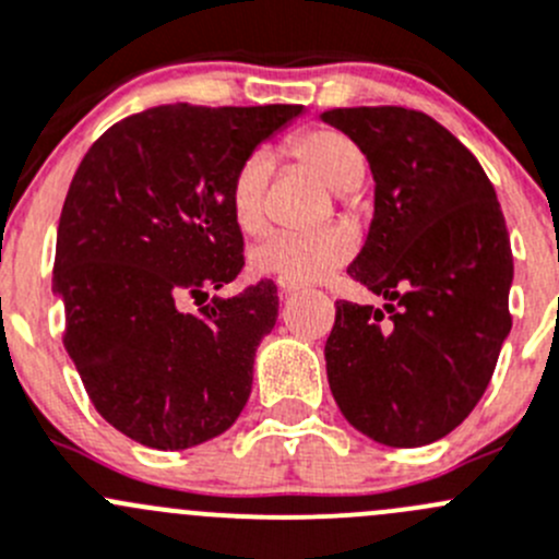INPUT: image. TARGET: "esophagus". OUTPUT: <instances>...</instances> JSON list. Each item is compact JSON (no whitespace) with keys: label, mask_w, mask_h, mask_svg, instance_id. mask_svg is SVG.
Returning a JSON list of instances; mask_svg holds the SVG:
<instances>
[{"label":"esophagus","mask_w":559,"mask_h":559,"mask_svg":"<svg viewBox=\"0 0 559 559\" xmlns=\"http://www.w3.org/2000/svg\"><path fill=\"white\" fill-rule=\"evenodd\" d=\"M278 289L284 292V295H292V292H300V286H297V284H286V281H278Z\"/></svg>","instance_id":"34e87169"}]
</instances>
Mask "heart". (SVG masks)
<instances>
[{"mask_svg":"<svg viewBox=\"0 0 559 559\" xmlns=\"http://www.w3.org/2000/svg\"><path fill=\"white\" fill-rule=\"evenodd\" d=\"M292 155L317 171L335 193H349L366 180V155L344 130L308 128L286 144ZM273 158L253 153L235 169L229 182V213L242 235H257L267 224V182ZM355 253V235L346 226L317 231H270L248 253V264L264 278L286 284H313L333 273Z\"/></svg>","mask_w":559,"mask_h":559,"instance_id":"1","label":"heart"}]
</instances>
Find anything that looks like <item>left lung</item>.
Wrapping results in <instances>:
<instances>
[{
    "instance_id": "left-lung-1",
    "label": "left lung",
    "mask_w": 559,
    "mask_h": 559,
    "mask_svg": "<svg viewBox=\"0 0 559 559\" xmlns=\"http://www.w3.org/2000/svg\"><path fill=\"white\" fill-rule=\"evenodd\" d=\"M322 119L371 166L373 221L346 273L388 300L335 302L330 390L373 442L429 445L475 409L511 333L506 218L478 158L429 114L357 106Z\"/></svg>"
}]
</instances>
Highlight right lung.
I'll use <instances>...</instances> for the list:
<instances>
[{"mask_svg": "<svg viewBox=\"0 0 559 559\" xmlns=\"http://www.w3.org/2000/svg\"><path fill=\"white\" fill-rule=\"evenodd\" d=\"M302 106H155L111 124L64 197L53 292L95 409L130 440L186 451L224 435L278 319L273 281L213 297L242 270L237 166Z\"/></svg>", "mask_w": 559, "mask_h": 559, "instance_id": "obj_1", "label": "right lung"}]
</instances>
